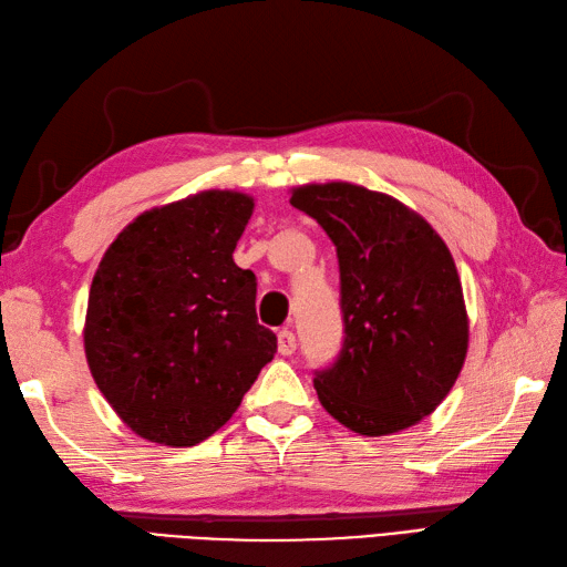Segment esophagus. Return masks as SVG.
<instances>
[{"mask_svg": "<svg viewBox=\"0 0 567 567\" xmlns=\"http://www.w3.org/2000/svg\"><path fill=\"white\" fill-rule=\"evenodd\" d=\"M279 353L286 358L296 353V333L293 331H288V329L279 331Z\"/></svg>", "mask_w": 567, "mask_h": 567, "instance_id": "1", "label": "esophagus"}]
</instances>
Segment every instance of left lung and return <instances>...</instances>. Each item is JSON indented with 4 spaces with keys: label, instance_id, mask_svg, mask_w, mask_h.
<instances>
[{
    "label": "left lung",
    "instance_id": "8db88e82",
    "mask_svg": "<svg viewBox=\"0 0 567 567\" xmlns=\"http://www.w3.org/2000/svg\"><path fill=\"white\" fill-rule=\"evenodd\" d=\"M290 205L336 246L343 343L315 370L331 417L362 436L432 415L467 355L463 286L446 243L417 212L353 183L302 186Z\"/></svg>",
    "mask_w": 567,
    "mask_h": 567
}]
</instances>
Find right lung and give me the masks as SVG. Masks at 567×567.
<instances>
[{
    "label": "right lung",
    "mask_w": 567,
    "mask_h": 567,
    "mask_svg": "<svg viewBox=\"0 0 567 567\" xmlns=\"http://www.w3.org/2000/svg\"><path fill=\"white\" fill-rule=\"evenodd\" d=\"M252 197L205 190L150 209L106 248L87 296L85 358L131 430L195 446L231 420L277 336L257 321V281L234 262Z\"/></svg>",
    "instance_id": "add662e5"
}]
</instances>
